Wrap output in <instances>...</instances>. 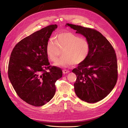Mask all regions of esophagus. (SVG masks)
Listing matches in <instances>:
<instances>
[{
  "mask_svg": "<svg viewBox=\"0 0 128 128\" xmlns=\"http://www.w3.org/2000/svg\"><path fill=\"white\" fill-rule=\"evenodd\" d=\"M62 72H63L64 74H67V73L69 72V70H67V69H64V70H62Z\"/></svg>",
  "mask_w": 128,
  "mask_h": 128,
  "instance_id": "obj_1",
  "label": "esophagus"
}]
</instances>
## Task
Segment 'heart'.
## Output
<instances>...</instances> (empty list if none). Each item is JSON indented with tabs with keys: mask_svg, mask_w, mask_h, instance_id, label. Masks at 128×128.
I'll use <instances>...</instances> for the list:
<instances>
[{
	"mask_svg": "<svg viewBox=\"0 0 128 128\" xmlns=\"http://www.w3.org/2000/svg\"><path fill=\"white\" fill-rule=\"evenodd\" d=\"M62 51L63 56L56 64L58 66L67 67L78 64L86 60L90 52V42L86 38L70 32L58 34L55 40H50L46 45V53L48 59L55 62Z\"/></svg>",
	"mask_w": 128,
	"mask_h": 128,
	"instance_id": "b5f03b06",
	"label": "heart"
}]
</instances>
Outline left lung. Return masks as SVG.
I'll list each match as a JSON object with an SVG mask.
<instances>
[{
  "label": "left lung",
  "mask_w": 128,
  "mask_h": 128,
  "mask_svg": "<svg viewBox=\"0 0 128 128\" xmlns=\"http://www.w3.org/2000/svg\"><path fill=\"white\" fill-rule=\"evenodd\" d=\"M66 25L86 37L90 44L87 59L72 70L77 76L74 84L75 94L86 102H99L110 94L117 82L118 62L115 50L98 31L78 25Z\"/></svg>",
  "instance_id": "obj_1"
}]
</instances>
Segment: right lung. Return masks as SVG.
Listing matches in <instances>:
<instances>
[{
	"instance_id": "obj_1",
	"label": "right lung",
	"mask_w": 128,
	"mask_h": 128,
	"mask_svg": "<svg viewBox=\"0 0 128 128\" xmlns=\"http://www.w3.org/2000/svg\"><path fill=\"white\" fill-rule=\"evenodd\" d=\"M51 24L26 37L15 46L8 67L10 82L22 100L34 106H42L55 94L56 81L62 76L59 67L50 65L46 47L52 32Z\"/></svg>"
}]
</instances>
